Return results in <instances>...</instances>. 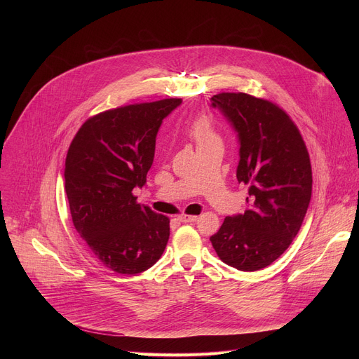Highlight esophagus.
<instances>
[{
	"label": "esophagus",
	"instance_id": "esophagus-1",
	"mask_svg": "<svg viewBox=\"0 0 359 359\" xmlns=\"http://www.w3.org/2000/svg\"><path fill=\"white\" fill-rule=\"evenodd\" d=\"M177 220L182 223H193L197 220V216H187V215H180L177 216Z\"/></svg>",
	"mask_w": 359,
	"mask_h": 359
}]
</instances>
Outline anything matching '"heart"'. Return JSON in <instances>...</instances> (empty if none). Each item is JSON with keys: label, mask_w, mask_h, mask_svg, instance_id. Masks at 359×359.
<instances>
[{"label": "heart", "mask_w": 359, "mask_h": 359, "mask_svg": "<svg viewBox=\"0 0 359 359\" xmlns=\"http://www.w3.org/2000/svg\"><path fill=\"white\" fill-rule=\"evenodd\" d=\"M189 135L197 143V147H201L212 142H220L212 121L208 116L196 118L189 126Z\"/></svg>", "instance_id": "obj_1"}]
</instances>
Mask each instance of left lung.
Returning a JSON list of instances; mask_svg holds the SVG:
<instances>
[{
	"instance_id": "left-lung-1",
	"label": "left lung",
	"mask_w": 359,
	"mask_h": 359,
	"mask_svg": "<svg viewBox=\"0 0 359 359\" xmlns=\"http://www.w3.org/2000/svg\"><path fill=\"white\" fill-rule=\"evenodd\" d=\"M212 107L237 133V180L248 187V208L227 216L210 241L227 266L257 271L299 231L313 190L310 156L298 128L273 102L224 92L212 97Z\"/></svg>"
}]
</instances>
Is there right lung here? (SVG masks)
I'll return each mask as SVG.
<instances>
[{
  "mask_svg": "<svg viewBox=\"0 0 359 359\" xmlns=\"http://www.w3.org/2000/svg\"><path fill=\"white\" fill-rule=\"evenodd\" d=\"M182 99L105 111L75 135L65 161V191L74 226L93 257L119 274H139L163 254L169 219L139 204L163 119Z\"/></svg>",
  "mask_w": 359,
  "mask_h": 359,
  "instance_id": "1",
  "label": "right lung"
}]
</instances>
